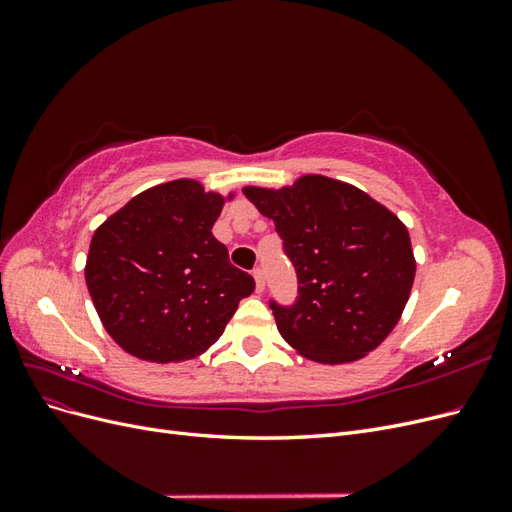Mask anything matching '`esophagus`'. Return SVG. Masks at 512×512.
<instances>
[{
	"label": "esophagus",
	"instance_id": "obj_1",
	"mask_svg": "<svg viewBox=\"0 0 512 512\" xmlns=\"http://www.w3.org/2000/svg\"><path fill=\"white\" fill-rule=\"evenodd\" d=\"M254 280H256V290L258 292L265 290V271H262L260 267L254 269Z\"/></svg>",
	"mask_w": 512,
	"mask_h": 512
}]
</instances>
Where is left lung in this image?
I'll return each mask as SVG.
<instances>
[{"instance_id":"left-lung-1","label":"left lung","mask_w":512,"mask_h":512,"mask_svg":"<svg viewBox=\"0 0 512 512\" xmlns=\"http://www.w3.org/2000/svg\"><path fill=\"white\" fill-rule=\"evenodd\" d=\"M273 220L299 280V297L271 301L277 331L309 361L339 365L376 350L408 303L416 260L408 228L350 183L303 175L280 190L245 185Z\"/></svg>"}]
</instances>
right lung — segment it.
Masks as SVG:
<instances>
[{
	"label": "right lung",
	"mask_w": 512,
	"mask_h": 512,
	"mask_svg": "<svg viewBox=\"0 0 512 512\" xmlns=\"http://www.w3.org/2000/svg\"><path fill=\"white\" fill-rule=\"evenodd\" d=\"M226 198L194 179L134 196L91 237L85 282L106 333L136 359L179 363L218 342L254 277L213 237Z\"/></svg>",
	"instance_id": "add662e5"
}]
</instances>
